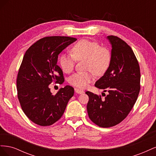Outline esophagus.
Masks as SVG:
<instances>
[{"label": "esophagus", "mask_w": 156, "mask_h": 156, "mask_svg": "<svg viewBox=\"0 0 156 156\" xmlns=\"http://www.w3.org/2000/svg\"><path fill=\"white\" fill-rule=\"evenodd\" d=\"M75 92L77 93V94H82V93L84 92V91L83 90L79 89V88H75Z\"/></svg>", "instance_id": "34e87169"}]
</instances>
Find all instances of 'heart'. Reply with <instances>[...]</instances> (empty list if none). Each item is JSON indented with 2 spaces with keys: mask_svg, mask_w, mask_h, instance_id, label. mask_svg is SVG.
Segmentation results:
<instances>
[{
  "mask_svg": "<svg viewBox=\"0 0 156 156\" xmlns=\"http://www.w3.org/2000/svg\"><path fill=\"white\" fill-rule=\"evenodd\" d=\"M72 53L61 55L59 63L64 73H70L75 68L77 60H86L84 68L88 71L75 73L69 79L70 84L79 88H85L94 79V73L97 75L104 74L111 63V50L101 46L97 41L79 40L73 46Z\"/></svg>",
  "mask_w": 156,
  "mask_h": 156,
  "instance_id": "heart-1",
  "label": "heart"
}]
</instances>
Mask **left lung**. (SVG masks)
<instances>
[{
  "label": "left lung",
  "instance_id": "8db88e82",
  "mask_svg": "<svg viewBox=\"0 0 156 156\" xmlns=\"http://www.w3.org/2000/svg\"><path fill=\"white\" fill-rule=\"evenodd\" d=\"M112 45L109 68L95 86L108 92L101 95L87 91V112L90 119L101 127H110L124 120L133 107L140 89V67L130 46L115 36H108Z\"/></svg>",
  "mask_w": 156,
  "mask_h": 156
}]
</instances>
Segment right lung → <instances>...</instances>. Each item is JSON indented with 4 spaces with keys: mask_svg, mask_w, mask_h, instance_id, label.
Instances as JSON below:
<instances>
[{
    "mask_svg": "<svg viewBox=\"0 0 156 156\" xmlns=\"http://www.w3.org/2000/svg\"><path fill=\"white\" fill-rule=\"evenodd\" d=\"M77 38L47 36L37 40L23 56L17 77V98L26 116L41 126H51L63 115L74 88L66 86L52 94L49 85L62 84L63 72L56 64L58 55Z\"/></svg>",
    "mask_w": 156,
    "mask_h": 156,
    "instance_id": "1",
    "label": "right lung"
}]
</instances>
